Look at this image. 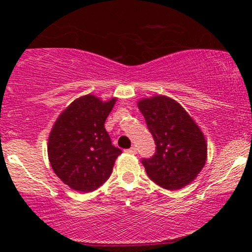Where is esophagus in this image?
Segmentation results:
<instances>
[{
	"instance_id": "34e87169",
	"label": "esophagus",
	"mask_w": 252,
	"mask_h": 252,
	"mask_svg": "<svg viewBox=\"0 0 252 252\" xmlns=\"http://www.w3.org/2000/svg\"><path fill=\"white\" fill-rule=\"evenodd\" d=\"M126 152L130 153V154H136V153H137V149H136L135 146H132L130 149H126Z\"/></svg>"
}]
</instances>
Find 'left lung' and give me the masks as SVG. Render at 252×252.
<instances>
[{
  "label": "left lung",
  "instance_id": "1",
  "mask_svg": "<svg viewBox=\"0 0 252 252\" xmlns=\"http://www.w3.org/2000/svg\"><path fill=\"white\" fill-rule=\"evenodd\" d=\"M138 109L156 146L152 158L141 160L150 180L170 190L190 184L206 162L200 129L180 104L166 96L142 99Z\"/></svg>",
  "mask_w": 252,
  "mask_h": 252
}]
</instances>
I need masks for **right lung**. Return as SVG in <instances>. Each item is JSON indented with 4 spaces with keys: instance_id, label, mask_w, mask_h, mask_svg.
<instances>
[{
    "instance_id": "right-lung-1",
    "label": "right lung",
    "mask_w": 252,
    "mask_h": 252,
    "mask_svg": "<svg viewBox=\"0 0 252 252\" xmlns=\"http://www.w3.org/2000/svg\"><path fill=\"white\" fill-rule=\"evenodd\" d=\"M116 98L102 102L91 94L78 98L60 115L48 138L54 173L71 189L92 192L110 178L122 150L112 146L104 128Z\"/></svg>"
}]
</instances>
